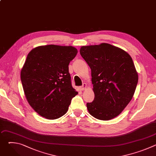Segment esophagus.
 I'll return each mask as SVG.
<instances>
[{
	"label": "esophagus",
	"mask_w": 156,
	"mask_h": 156,
	"mask_svg": "<svg viewBox=\"0 0 156 156\" xmlns=\"http://www.w3.org/2000/svg\"><path fill=\"white\" fill-rule=\"evenodd\" d=\"M86 87H87V84H86V83H83V85H82L81 86H80V90H81V91H83V90H86Z\"/></svg>",
	"instance_id": "34e87169"
}]
</instances>
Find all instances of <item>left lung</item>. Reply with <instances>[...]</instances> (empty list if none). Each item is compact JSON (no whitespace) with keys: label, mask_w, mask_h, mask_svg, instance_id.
Here are the masks:
<instances>
[{"label":"left lung","mask_w":156,"mask_h":156,"mask_svg":"<svg viewBox=\"0 0 156 156\" xmlns=\"http://www.w3.org/2000/svg\"><path fill=\"white\" fill-rule=\"evenodd\" d=\"M80 54L91 70L94 99L86 104L89 113L101 120L116 117L131 100L138 84L131 57L107 43L82 46Z\"/></svg>","instance_id":"obj_1"}]
</instances>
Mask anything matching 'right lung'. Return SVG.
<instances>
[{"instance_id":"add662e5","label":"right lung","mask_w":156,"mask_h":156,"mask_svg":"<svg viewBox=\"0 0 156 156\" xmlns=\"http://www.w3.org/2000/svg\"><path fill=\"white\" fill-rule=\"evenodd\" d=\"M77 53L72 46L48 45L28 54L21 81L28 103L41 116L50 120L61 117L78 94L69 72V65Z\"/></svg>"}]
</instances>
